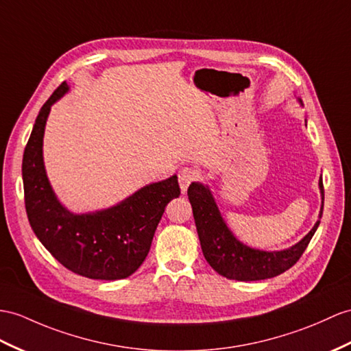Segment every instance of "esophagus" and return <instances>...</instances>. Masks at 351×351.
<instances>
[{
  "mask_svg": "<svg viewBox=\"0 0 351 351\" xmlns=\"http://www.w3.org/2000/svg\"><path fill=\"white\" fill-rule=\"evenodd\" d=\"M196 180H198V173L193 168L183 167L178 171V184H180L182 192H186L187 187Z\"/></svg>",
  "mask_w": 351,
  "mask_h": 351,
  "instance_id": "1",
  "label": "esophagus"
}]
</instances>
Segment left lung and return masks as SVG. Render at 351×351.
<instances>
[{"mask_svg": "<svg viewBox=\"0 0 351 351\" xmlns=\"http://www.w3.org/2000/svg\"><path fill=\"white\" fill-rule=\"evenodd\" d=\"M322 193V208L319 220L301 241L280 252H265L243 244L226 226L208 186L192 183L187 189V196L192 204L193 219L198 230L201 249L210 267L220 276L238 281H256L280 276L292 268L299 261L306 245L311 241L320 225L323 215L324 189L322 177L319 180Z\"/></svg>", "mask_w": 351, "mask_h": 351, "instance_id": "obj_1", "label": "left lung"}]
</instances>
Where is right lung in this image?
I'll list each match as a JSON object with an SVG mask.
<instances>
[{"label":"right lung","mask_w":351,"mask_h":351,"mask_svg":"<svg viewBox=\"0 0 351 351\" xmlns=\"http://www.w3.org/2000/svg\"><path fill=\"white\" fill-rule=\"evenodd\" d=\"M64 82L34 123L23 152L25 208L41 244L66 269L92 280H121L140 268L167 204L180 196L177 176L141 187L126 199L95 213L74 215L59 202L43 162V136L50 107L68 92Z\"/></svg>","instance_id":"1"}]
</instances>
